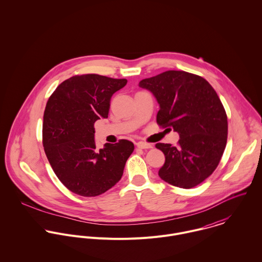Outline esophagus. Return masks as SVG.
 <instances>
[{
	"mask_svg": "<svg viewBox=\"0 0 262 262\" xmlns=\"http://www.w3.org/2000/svg\"><path fill=\"white\" fill-rule=\"evenodd\" d=\"M137 147L141 148V149H149V148H152V145L149 143H145V142H138Z\"/></svg>",
	"mask_w": 262,
	"mask_h": 262,
	"instance_id": "obj_1",
	"label": "esophagus"
}]
</instances>
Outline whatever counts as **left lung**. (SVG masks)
Returning <instances> with one entry per match:
<instances>
[{"instance_id": "1", "label": "left lung", "mask_w": 262, "mask_h": 262, "mask_svg": "<svg viewBox=\"0 0 262 262\" xmlns=\"http://www.w3.org/2000/svg\"><path fill=\"white\" fill-rule=\"evenodd\" d=\"M139 86L159 104L157 124L180 135L178 146L155 145L165 156L158 176L174 187L200 185L217 168L227 143V115L216 91L202 76L183 71L142 79Z\"/></svg>"}]
</instances>
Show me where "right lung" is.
<instances>
[{
    "instance_id": "add662e5",
    "label": "right lung",
    "mask_w": 262,
    "mask_h": 262,
    "mask_svg": "<svg viewBox=\"0 0 262 262\" xmlns=\"http://www.w3.org/2000/svg\"><path fill=\"white\" fill-rule=\"evenodd\" d=\"M126 83V78L75 75L48 99L42 126L44 151L58 180L76 194H102L123 176L134 144L121 139L98 149L94 125L108 118L113 94Z\"/></svg>"
}]
</instances>
